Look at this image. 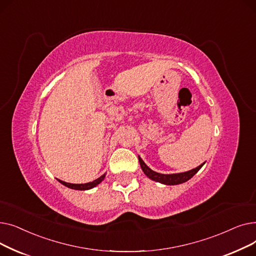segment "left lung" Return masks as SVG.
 I'll list each match as a JSON object with an SVG mask.
<instances>
[{"instance_id":"8db88e82","label":"left lung","mask_w":256,"mask_h":256,"mask_svg":"<svg viewBox=\"0 0 256 256\" xmlns=\"http://www.w3.org/2000/svg\"><path fill=\"white\" fill-rule=\"evenodd\" d=\"M139 163L141 166L142 171L144 172L145 176L150 178L152 180L160 182L163 184H167V186H174V184H184L186 182L189 180L190 178H192L195 174L200 170V168L204 165V163H202L201 165H199L198 167L189 170L186 172H182V173H174V174H162V173H158L154 170H152L148 166H147L141 158H139Z\"/></svg>"}]
</instances>
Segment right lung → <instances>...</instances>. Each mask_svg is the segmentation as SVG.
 <instances>
[{
	"mask_svg": "<svg viewBox=\"0 0 256 256\" xmlns=\"http://www.w3.org/2000/svg\"><path fill=\"white\" fill-rule=\"evenodd\" d=\"M106 178V173L102 174V176L100 178H98V180H93L91 182H87V184H70V182H62V180H59L63 186L70 188V189H72V190H80V191H86V190H90L92 189V188L96 186L98 184H100L104 178Z\"/></svg>",
	"mask_w": 256,
	"mask_h": 256,
	"instance_id": "1",
	"label": "right lung"
}]
</instances>
